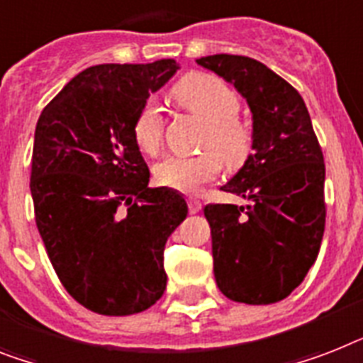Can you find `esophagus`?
I'll list each match as a JSON object with an SVG mask.
<instances>
[{
  "instance_id": "1",
  "label": "esophagus",
  "mask_w": 363,
  "mask_h": 363,
  "mask_svg": "<svg viewBox=\"0 0 363 363\" xmlns=\"http://www.w3.org/2000/svg\"><path fill=\"white\" fill-rule=\"evenodd\" d=\"M201 201H197V199H188V211L191 212V214H196V212L201 211Z\"/></svg>"
}]
</instances>
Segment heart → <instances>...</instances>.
Masks as SVG:
<instances>
[{
  "instance_id": "heart-1",
  "label": "heart",
  "mask_w": 363,
  "mask_h": 363,
  "mask_svg": "<svg viewBox=\"0 0 363 363\" xmlns=\"http://www.w3.org/2000/svg\"><path fill=\"white\" fill-rule=\"evenodd\" d=\"M172 96L181 108L207 123L201 147L217 155L167 156L156 164L155 181L182 194H197L205 184L218 179L222 169L220 157L228 167H240L248 160L253 149V132L237 117L240 110L237 91L218 76L205 72L186 74L173 85ZM132 135L141 152L156 155L160 151L164 119L155 102L149 100L141 106L132 125Z\"/></svg>"
}]
</instances>
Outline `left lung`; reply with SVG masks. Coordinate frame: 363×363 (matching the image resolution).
I'll return each instance as SVG.
<instances>
[{
    "mask_svg": "<svg viewBox=\"0 0 363 363\" xmlns=\"http://www.w3.org/2000/svg\"><path fill=\"white\" fill-rule=\"evenodd\" d=\"M197 65L231 82L253 115V152L222 186L250 205L205 207L214 278L228 298L252 306L287 298L304 281L325 235V158L300 93L246 55Z\"/></svg>",
    "mask_w": 363,
    "mask_h": 363,
    "instance_id": "1",
    "label": "left lung"
}]
</instances>
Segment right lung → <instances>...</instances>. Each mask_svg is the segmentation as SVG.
<instances>
[{
    "label": "right lung",
    "mask_w": 363,
    "mask_h": 363,
    "mask_svg": "<svg viewBox=\"0 0 363 363\" xmlns=\"http://www.w3.org/2000/svg\"><path fill=\"white\" fill-rule=\"evenodd\" d=\"M177 69L175 59L89 67L37 121V229L67 293L99 315L140 313L166 291L164 248L188 207L172 188H149L132 125Z\"/></svg>",
    "instance_id": "1"
}]
</instances>
